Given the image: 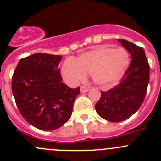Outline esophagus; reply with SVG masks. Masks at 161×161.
I'll use <instances>...</instances> for the list:
<instances>
[{"mask_svg":"<svg viewBox=\"0 0 161 161\" xmlns=\"http://www.w3.org/2000/svg\"><path fill=\"white\" fill-rule=\"evenodd\" d=\"M88 90H89V89L87 88L86 86H82L80 87V92H86Z\"/></svg>","mask_w":161,"mask_h":161,"instance_id":"obj_1","label":"esophagus"}]
</instances>
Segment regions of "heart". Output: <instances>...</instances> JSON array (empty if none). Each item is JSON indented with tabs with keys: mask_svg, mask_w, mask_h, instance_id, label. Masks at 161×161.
Here are the masks:
<instances>
[{
	"mask_svg": "<svg viewBox=\"0 0 161 161\" xmlns=\"http://www.w3.org/2000/svg\"><path fill=\"white\" fill-rule=\"evenodd\" d=\"M129 57L124 49L98 47L81 54L76 60L69 58L62 65L66 82L76 84L91 74L96 83L108 86L117 82L125 71Z\"/></svg>",
	"mask_w": 161,
	"mask_h": 161,
	"instance_id": "b5f03b06",
	"label": "heart"
}]
</instances>
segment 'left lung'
I'll return each instance as SVG.
<instances>
[{"mask_svg":"<svg viewBox=\"0 0 161 161\" xmlns=\"http://www.w3.org/2000/svg\"><path fill=\"white\" fill-rule=\"evenodd\" d=\"M121 45L131 54V61L120 83L108 91L95 105L96 111L103 119L120 122L132 116L144 101L150 81V64L141 47L122 39Z\"/></svg>","mask_w":161,"mask_h":161,"instance_id":"obj_1","label":"left lung"}]
</instances>
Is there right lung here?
I'll list each match as a JSON object with an SVG mask.
<instances>
[{
	"label": "right lung",
	"instance_id": "right-lung-1",
	"mask_svg": "<svg viewBox=\"0 0 161 161\" xmlns=\"http://www.w3.org/2000/svg\"><path fill=\"white\" fill-rule=\"evenodd\" d=\"M62 57L36 53L22 58L12 75L11 90L19 112L36 129L51 131L65 124L80 87L62 82L58 69Z\"/></svg>",
	"mask_w": 161,
	"mask_h": 161
}]
</instances>
